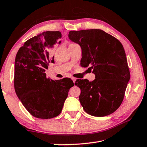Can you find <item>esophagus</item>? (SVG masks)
Returning a JSON list of instances; mask_svg holds the SVG:
<instances>
[{"label":"esophagus","mask_w":147,"mask_h":147,"mask_svg":"<svg viewBox=\"0 0 147 147\" xmlns=\"http://www.w3.org/2000/svg\"><path fill=\"white\" fill-rule=\"evenodd\" d=\"M72 80H73V82H74V83H75V82H76V78H74V77H73V78H72Z\"/></svg>","instance_id":"1"}]
</instances>
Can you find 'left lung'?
Returning a JSON list of instances; mask_svg holds the SVG:
<instances>
[{
  "label": "left lung",
  "mask_w": 147,
  "mask_h": 147,
  "mask_svg": "<svg viewBox=\"0 0 147 147\" xmlns=\"http://www.w3.org/2000/svg\"><path fill=\"white\" fill-rule=\"evenodd\" d=\"M69 38L81 47V66H89L95 74L93 81L77 80L74 84L81 90V105L91 115H110L121 106L130 78L123 45L99 29L70 31Z\"/></svg>",
  "instance_id": "obj_1"
}]
</instances>
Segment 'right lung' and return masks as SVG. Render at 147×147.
Listing matches in <instances>:
<instances>
[{
	"instance_id": "1",
	"label": "right lung",
	"mask_w": 147,
	"mask_h": 147,
	"mask_svg": "<svg viewBox=\"0 0 147 147\" xmlns=\"http://www.w3.org/2000/svg\"><path fill=\"white\" fill-rule=\"evenodd\" d=\"M61 38L59 31H47L30 38L17 52L15 61L14 88L19 100L32 116L51 119L61 112L68 92L74 86L69 78L53 80L45 72L54 56L49 49Z\"/></svg>"
}]
</instances>
